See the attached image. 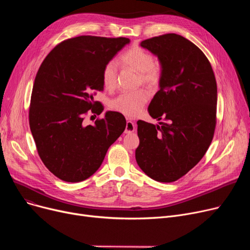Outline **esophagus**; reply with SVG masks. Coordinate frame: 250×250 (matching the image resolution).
Instances as JSON below:
<instances>
[{
    "label": "esophagus",
    "instance_id": "esophagus-1",
    "mask_svg": "<svg viewBox=\"0 0 250 250\" xmlns=\"http://www.w3.org/2000/svg\"><path fill=\"white\" fill-rule=\"evenodd\" d=\"M136 129V125L130 121V120H127L126 122V125H125V134H132L135 132Z\"/></svg>",
    "mask_w": 250,
    "mask_h": 250
}]
</instances>
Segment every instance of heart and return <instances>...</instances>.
Listing matches in <instances>:
<instances>
[{
	"instance_id": "b5f03b06",
	"label": "heart",
	"mask_w": 250,
	"mask_h": 250,
	"mask_svg": "<svg viewBox=\"0 0 250 250\" xmlns=\"http://www.w3.org/2000/svg\"><path fill=\"white\" fill-rule=\"evenodd\" d=\"M154 62V57L150 52L139 46L127 49L120 57V62L123 67L139 73L141 81L149 86L158 85L161 80V70ZM117 65L113 61L104 64L102 83L105 88H114L117 81ZM148 99V92L144 89L125 91L111 100L110 107L115 111L132 116L142 109Z\"/></svg>"
}]
</instances>
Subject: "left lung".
Instances as JSON below:
<instances>
[{
  "instance_id": "8db88e82",
  "label": "left lung",
  "mask_w": 250,
  "mask_h": 250,
  "mask_svg": "<svg viewBox=\"0 0 250 250\" xmlns=\"http://www.w3.org/2000/svg\"><path fill=\"white\" fill-rule=\"evenodd\" d=\"M161 64L160 90L148 111L160 122L138 121L136 160L152 179L173 182L198 164L211 145L217 113V83L204 52L175 33L141 42Z\"/></svg>"
}]
</instances>
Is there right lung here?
<instances>
[{
    "mask_svg": "<svg viewBox=\"0 0 250 250\" xmlns=\"http://www.w3.org/2000/svg\"><path fill=\"white\" fill-rule=\"evenodd\" d=\"M127 43L125 37L70 38L52 49L38 69L29 125L42 161L63 181L79 182L93 175L124 133L126 122L120 112L107 111L93 125L83 121L88 112L103 111V105L94 101L104 87L102 69Z\"/></svg>",
    "mask_w": 250,
    "mask_h": 250,
    "instance_id": "add662e5",
    "label": "right lung"
}]
</instances>
